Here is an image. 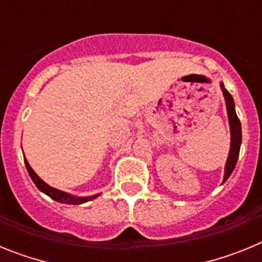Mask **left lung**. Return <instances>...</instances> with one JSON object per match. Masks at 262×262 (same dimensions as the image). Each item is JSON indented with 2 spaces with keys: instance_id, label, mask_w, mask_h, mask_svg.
Wrapping results in <instances>:
<instances>
[{
  "instance_id": "obj_1",
  "label": "left lung",
  "mask_w": 262,
  "mask_h": 262,
  "mask_svg": "<svg viewBox=\"0 0 262 262\" xmlns=\"http://www.w3.org/2000/svg\"><path fill=\"white\" fill-rule=\"evenodd\" d=\"M221 89L223 92L224 101H226V107H227V115H228V123H230V131H231V147H230V154H228V159H227L226 166H224V177L223 182L228 180L231 173L235 169L237 159H239V152H240V145H242V123H240L239 118L236 115L235 111V102L233 98L228 90L224 88L223 82H221Z\"/></svg>"
}]
</instances>
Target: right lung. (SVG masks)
Here are the masks:
<instances>
[{"mask_svg": "<svg viewBox=\"0 0 262 262\" xmlns=\"http://www.w3.org/2000/svg\"><path fill=\"white\" fill-rule=\"evenodd\" d=\"M25 165L27 168V172H29L30 177L31 180L34 181V184L36 185L39 190L41 193H45L46 195H48L50 198H52L53 201H56V202L60 203H66V205H81V203H85V202H89L92 200H96L97 196H99L101 194H94V195H89V196H76V195H72V194L66 193V191H61L59 189H55V187L50 186L48 184H46L35 172H34V169L30 166L29 161L25 159Z\"/></svg>", "mask_w": 262, "mask_h": 262, "instance_id": "obj_1", "label": "right lung"}]
</instances>
